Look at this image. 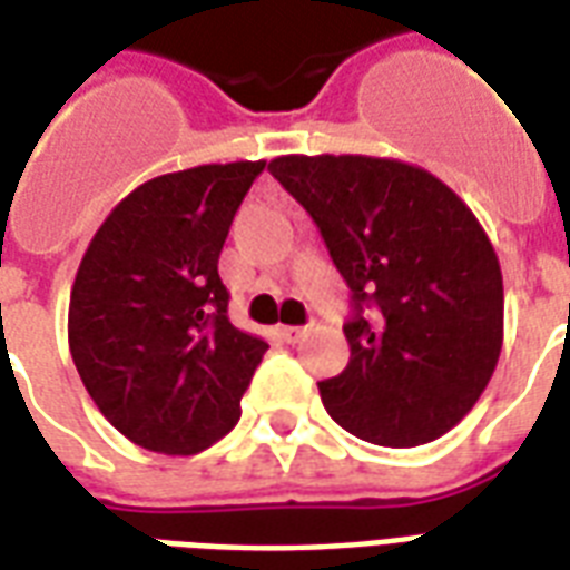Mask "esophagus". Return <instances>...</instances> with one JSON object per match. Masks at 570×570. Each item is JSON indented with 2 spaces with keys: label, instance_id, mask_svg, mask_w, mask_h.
<instances>
[{
  "label": "esophagus",
  "instance_id": "esophagus-1",
  "mask_svg": "<svg viewBox=\"0 0 570 570\" xmlns=\"http://www.w3.org/2000/svg\"><path fill=\"white\" fill-rule=\"evenodd\" d=\"M305 332H307L305 326H281L277 328V335H281L286 344H296V341H302L305 338Z\"/></svg>",
  "mask_w": 570,
  "mask_h": 570
}]
</instances>
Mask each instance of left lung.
<instances>
[{
    "label": "left lung",
    "instance_id": "8db88e82",
    "mask_svg": "<svg viewBox=\"0 0 570 570\" xmlns=\"http://www.w3.org/2000/svg\"><path fill=\"white\" fill-rule=\"evenodd\" d=\"M268 171L314 217L353 293L347 368L320 381L328 416L381 446L450 432L487 390L504 338L501 265L478 217L399 159L293 154Z\"/></svg>",
    "mask_w": 570,
    "mask_h": 570
}]
</instances>
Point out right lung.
I'll return each mask as SVG.
<instances>
[{"instance_id": "right-lung-1", "label": "right lung", "mask_w": 570, "mask_h": 570, "mask_svg": "<svg viewBox=\"0 0 570 570\" xmlns=\"http://www.w3.org/2000/svg\"><path fill=\"white\" fill-rule=\"evenodd\" d=\"M265 159L184 168L135 187L75 274L69 350L108 423L132 444L193 456L242 416L265 344L232 326L217 263Z\"/></svg>"}]
</instances>
